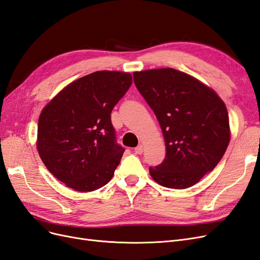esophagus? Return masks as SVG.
Here are the masks:
<instances>
[{"label":"esophagus","mask_w":260,"mask_h":260,"mask_svg":"<svg viewBox=\"0 0 260 260\" xmlns=\"http://www.w3.org/2000/svg\"><path fill=\"white\" fill-rule=\"evenodd\" d=\"M143 151H144V147H143V145H138L136 148H135V152L137 153V154H142L143 153Z\"/></svg>","instance_id":"34e87169"}]
</instances>
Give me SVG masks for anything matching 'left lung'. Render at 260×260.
<instances>
[{
  "label": "left lung",
  "mask_w": 260,
  "mask_h": 260,
  "mask_svg": "<svg viewBox=\"0 0 260 260\" xmlns=\"http://www.w3.org/2000/svg\"><path fill=\"white\" fill-rule=\"evenodd\" d=\"M137 89L153 109L166 144V158L149 174L169 188L190 187L221 160L230 142L229 115L217 93L172 68L133 74Z\"/></svg>",
  "instance_id": "1"
}]
</instances>
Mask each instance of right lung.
Wrapping results in <instances>:
<instances>
[{"mask_svg":"<svg viewBox=\"0 0 260 260\" xmlns=\"http://www.w3.org/2000/svg\"><path fill=\"white\" fill-rule=\"evenodd\" d=\"M131 83L128 73L95 72L68 84L43 108L38 152L68 187L91 192L113 178L124 148L116 141L111 114Z\"/></svg>","mask_w":260,"mask_h":260,"instance_id":"add662e5","label":"right lung"}]
</instances>
